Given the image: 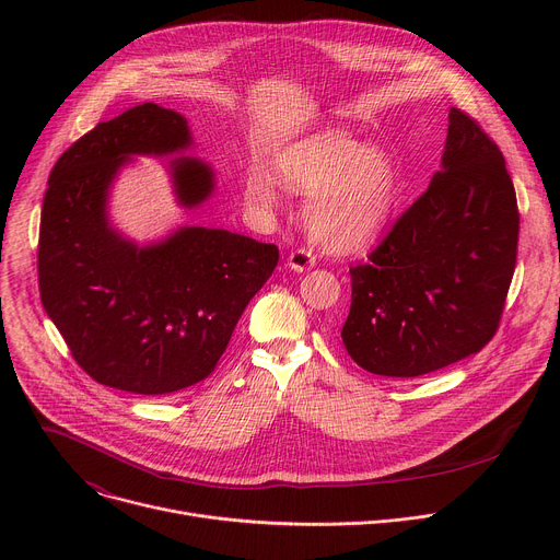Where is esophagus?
<instances>
[{
  "label": "esophagus",
  "mask_w": 560,
  "mask_h": 560,
  "mask_svg": "<svg viewBox=\"0 0 560 560\" xmlns=\"http://www.w3.org/2000/svg\"><path fill=\"white\" fill-rule=\"evenodd\" d=\"M314 264H316V257H314L312 250H307V248H296V250H292L290 257H288V268H290V270H296V272L310 270Z\"/></svg>",
  "instance_id": "1"
}]
</instances>
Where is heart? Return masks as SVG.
<instances>
[{
  "label": "heart",
  "instance_id": "b5f03b06",
  "mask_svg": "<svg viewBox=\"0 0 560 560\" xmlns=\"http://www.w3.org/2000/svg\"><path fill=\"white\" fill-rule=\"evenodd\" d=\"M277 175L288 190L310 195L305 225L337 253L372 244L385 230L398 195V173L389 154L343 132L296 143L277 162ZM275 197L270 177L255 168L246 179V199L266 210Z\"/></svg>",
  "mask_w": 560,
  "mask_h": 560
}]
</instances>
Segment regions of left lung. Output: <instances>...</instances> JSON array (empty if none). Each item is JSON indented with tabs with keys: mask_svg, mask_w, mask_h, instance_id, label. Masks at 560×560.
Listing matches in <instances>:
<instances>
[{
	"mask_svg": "<svg viewBox=\"0 0 560 560\" xmlns=\"http://www.w3.org/2000/svg\"><path fill=\"white\" fill-rule=\"evenodd\" d=\"M518 223L503 152L452 108L441 171L368 264L350 268L341 339L354 363L410 378L481 352L501 324Z\"/></svg>",
	"mask_w": 560,
	"mask_h": 560,
	"instance_id": "8db88e82",
	"label": "left lung"
}]
</instances>
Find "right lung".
<instances>
[{
    "instance_id": "right-lung-1",
    "label": "right lung",
    "mask_w": 560,
    "mask_h": 560,
    "mask_svg": "<svg viewBox=\"0 0 560 560\" xmlns=\"http://www.w3.org/2000/svg\"><path fill=\"white\" fill-rule=\"evenodd\" d=\"M188 145L179 113L141 104L79 137L48 179L42 303L77 365L115 389L162 396L203 381L279 261L275 244L228 230L179 228L139 248L108 225V188L128 159ZM173 182L186 208L214 188L210 166L188 156L173 162Z\"/></svg>"
}]
</instances>
